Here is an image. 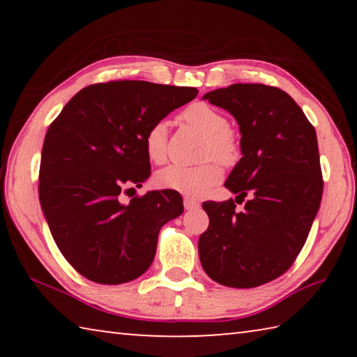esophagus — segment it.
Listing matches in <instances>:
<instances>
[{"label":"esophagus","mask_w":357,"mask_h":357,"mask_svg":"<svg viewBox=\"0 0 357 357\" xmlns=\"http://www.w3.org/2000/svg\"><path fill=\"white\" fill-rule=\"evenodd\" d=\"M184 208H185L187 211L198 209V208H200V203L195 202V200H190V198H184Z\"/></svg>","instance_id":"esophagus-1"}]
</instances>
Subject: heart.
I'll list each match as a JSON object with an SVG mask.
<instances>
[{
	"mask_svg": "<svg viewBox=\"0 0 357 357\" xmlns=\"http://www.w3.org/2000/svg\"><path fill=\"white\" fill-rule=\"evenodd\" d=\"M183 119L203 135H206L203 157L217 159L222 164H234L239 157L236 138L228 130V119L220 112L206 104H193L183 113ZM144 149L155 164L165 160L167 126L155 123L144 135ZM223 170L217 162H208L200 167L170 165L157 173L155 181L162 189H170L189 197H203L220 183Z\"/></svg>",
	"mask_w": 357,
	"mask_h": 357,
	"instance_id": "heart-1",
	"label": "heart"
}]
</instances>
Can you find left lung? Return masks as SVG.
<instances>
[{
  "mask_svg": "<svg viewBox=\"0 0 357 357\" xmlns=\"http://www.w3.org/2000/svg\"><path fill=\"white\" fill-rule=\"evenodd\" d=\"M239 124L241 157L225 187L236 200L204 202L209 227L198 255L211 279L253 288L277 279L305 244L323 195L317 132L291 96L234 83L203 96ZM250 197L245 209L236 203Z\"/></svg>",
  "mask_w": 357,
  "mask_h": 357,
  "instance_id": "left-lung-1",
  "label": "left lung"
}]
</instances>
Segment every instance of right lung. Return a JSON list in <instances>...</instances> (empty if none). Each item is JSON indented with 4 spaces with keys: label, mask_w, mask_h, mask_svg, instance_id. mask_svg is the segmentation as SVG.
<instances>
[{
    "label": "right lung",
    "mask_w": 357,
    "mask_h": 357,
    "mask_svg": "<svg viewBox=\"0 0 357 357\" xmlns=\"http://www.w3.org/2000/svg\"><path fill=\"white\" fill-rule=\"evenodd\" d=\"M197 94L140 80L91 84L48 128L40 206L59 252L88 280L119 285L146 273L160 228L183 214L174 190H151L129 203L121 192L149 178L148 129Z\"/></svg>",
    "instance_id": "right-lung-1"
}]
</instances>
